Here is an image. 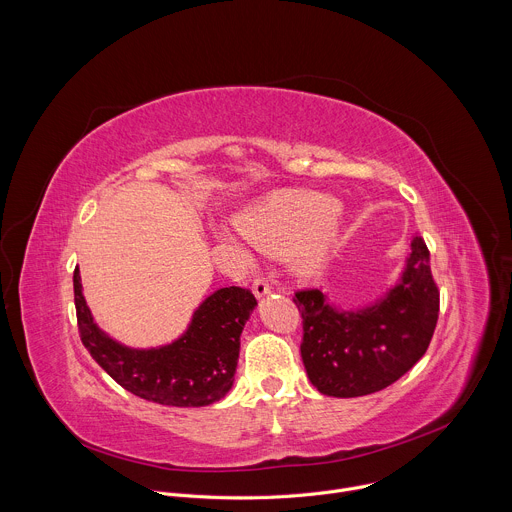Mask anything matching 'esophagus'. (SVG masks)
Wrapping results in <instances>:
<instances>
[{"label": "esophagus", "mask_w": 512, "mask_h": 512, "mask_svg": "<svg viewBox=\"0 0 512 512\" xmlns=\"http://www.w3.org/2000/svg\"><path fill=\"white\" fill-rule=\"evenodd\" d=\"M253 294H255V298H257V300H261V298L269 296V294H271V287H269V283H267L265 279H255V281H253Z\"/></svg>", "instance_id": "34e87169"}]
</instances>
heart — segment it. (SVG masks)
Instances as JSON below:
<instances>
[{
	"label": "heart",
	"mask_w": 512,
	"mask_h": 512,
	"mask_svg": "<svg viewBox=\"0 0 512 512\" xmlns=\"http://www.w3.org/2000/svg\"><path fill=\"white\" fill-rule=\"evenodd\" d=\"M241 237L257 251L285 255L300 273L310 275L326 267L342 231L338 202L320 192L281 190L265 196L237 216ZM221 239L237 253L245 247L231 235Z\"/></svg>",
	"instance_id": "1"
}]
</instances>
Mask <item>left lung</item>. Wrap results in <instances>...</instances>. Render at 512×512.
I'll return each instance as SVG.
<instances>
[{"instance_id": "8db88e82", "label": "left lung", "mask_w": 512, "mask_h": 512, "mask_svg": "<svg viewBox=\"0 0 512 512\" xmlns=\"http://www.w3.org/2000/svg\"><path fill=\"white\" fill-rule=\"evenodd\" d=\"M304 318L302 360L310 383L328 397H362L401 379L425 354L440 312L429 251L411 241L405 267L383 296L342 308L320 289L296 294Z\"/></svg>"}]
</instances>
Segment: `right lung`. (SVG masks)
I'll return each instance as SVG.
<instances>
[{
  "mask_svg": "<svg viewBox=\"0 0 512 512\" xmlns=\"http://www.w3.org/2000/svg\"><path fill=\"white\" fill-rule=\"evenodd\" d=\"M72 281L81 340L99 367L125 391L168 407H206L233 389L241 334L257 308L249 289L231 285L212 291L178 338L135 348L115 340L95 322L79 267Z\"/></svg>",
  "mask_w": 512,
  "mask_h": 512,
  "instance_id": "obj_1",
  "label": "right lung"
}]
</instances>
